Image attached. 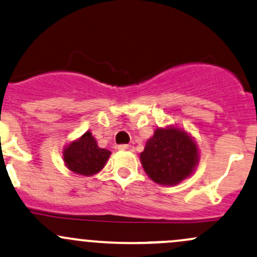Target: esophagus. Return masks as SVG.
<instances>
[{
  "label": "esophagus",
  "instance_id": "esophagus-1",
  "mask_svg": "<svg viewBox=\"0 0 257 257\" xmlns=\"http://www.w3.org/2000/svg\"><path fill=\"white\" fill-rule=\"evenodd\" d=\"M133 146L128 145V144H122V145L118 146V150H122V151H133Z\"/></svg>",
  "mask_w": 257,
  "mask_h": 257
}]
</instances>
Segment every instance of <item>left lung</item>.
Instances as JSON below:
<instances>
[{
    "mask_svg": "<svg viewBox=\"0 0 257 257\" xmlns=\"http://www.w3.org/2000/svg\"><path fill=\"white\" fill-rule=\"evenodd\" d=\"M200 155L196 143L178 126L157 128L140 161L150 178L160 185H177L195 171Z\"/></svg>",
    "mask_w": 257,
    "mask_h": 257,
    "instance_id": "1",
    "label": "left lung"
}]
</instances>
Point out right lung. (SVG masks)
<instances>
[{
    "instance_id": "add662e5",
    "label": "right lung",
    "mask_w": 257,
    "mask_h": 257,
    "mask_svg": "<svg viewBox=\"0 0 257 257\" xmlns=\"http://www.w3.org/2000/svg\"><path fill=\"white\" fill-rule=\"evenodd\" d=\"M111 151L98 148L91 132H85L80 138L64 148L63 161L66 167L80 176H94L105 167Z\"/></svg>"
}]
</instances>
